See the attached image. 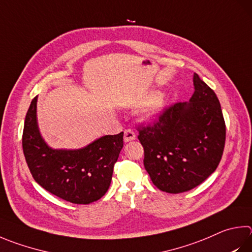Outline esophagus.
Here are the masks:
<instances>
[{
  "label": "esophagus",
  "instance_id": "esophagus-1",
  "mask_svg": "<svg viewBox=\"0 0 252 252\" xmlns=\"http://www.w3.org/2000/svg\"><path fill=\"white\" fill-rule=\"evenodd\" d=\"M136 135H135V132L131 129H126L125 131V135H123V140L125 142H130V141H133L135 140Z\"/></svg>",
  "mask_w": 252,
  "mask_h": 252
}]
</instances>
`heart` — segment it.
Wrapping results in <instances>:
<instances>
[{"label":"heart","instance_id":"obj_1","mask_svg":"<svg viewBox=\"0 0 252 252\" xmlns=\"http://www.w3.org/2000/svg\"><path fill=\"white\" fill-rule=\"evenodd\" d=\"M144 100H150L148 104L141 111V118L143 120H153L161 114L167 104V97L164 93L150 94Z\"/></svg>","mask_w":252,"mask_h":252}]
</instances>
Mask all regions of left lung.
I'll use <instances>...</instances> for the list:
<instances>
[{"instance_id": "obj_1", "label": "left lung", "mask_w": 252, "mask_h": 252, "mask_svg": "<svg viewBox=\"0 0 252 252\" xmlns=\"http://www.w3.org/2000/svg\"><path fill=\"white\" fill-rule=\"evenodd\" d=\"M195 91L189 102L166 108L153 126H140L144 167L158 189L178 194L207 178L220 162L226 126L213 89L193 77Z\"/></svg>"}]
</instances>
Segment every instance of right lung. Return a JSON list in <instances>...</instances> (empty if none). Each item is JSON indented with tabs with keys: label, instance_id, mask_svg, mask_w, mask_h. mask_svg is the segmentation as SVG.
<instances>
[{
	"label": "right lung",
	"instance_id": "add662e5",
	"mask_svg": "<svg viewBox=\"0 0 252 252\" xmlns=\"http://www.w3.org/2000/svg\"><path fill=\"white\" fill-rule=\"evenodd\" d=\"M37 95L32 100L23 131V152L34 180L49 193L72 204L94 203L107 193L123 132L104 135L78 150L53 149L40 135Z\"/></svg>",
	"mask_w": 252,
	"mask_h": 252
}]
</instances>
